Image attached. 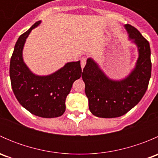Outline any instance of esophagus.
Returning <instances> with one entry per match:
<instances>
[{"mask_svg":"<svg viewBox=\"0 0 158 158\" xmlns=\"http://www.w3.org/2000/svg\"><path fill=\"white\" fill-rule=\"evenodd\" d=\"M85 63H86V59L84 58V57L81 59V67H82V69L85 67Z\"/></svg>","mask_w":158,"mask_h":158,"instance_id":"esophagus-1","label":"esophagus"}]
</instances>
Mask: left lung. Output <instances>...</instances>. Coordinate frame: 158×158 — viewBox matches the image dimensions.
Listing matches in <instances>:
<instances>
[{
	"instance_id": "8db88e82",
	"label": "left lung",
	"mask_w": 158,
	"mask_h": 158,
	"mask_svg": "<svg viewBox=\"0 0 158 158\" xmlns=\"http://www.w3.org/2000/svg\"><path fill=\"white\" fill-rule=\"evenodd\" d=\"M124 27L138 51L136 64L128 76L120 80L110 79L92 58L87 59L82 72L89 110L96 117L124 115L141 101L147 91L151 75L150 44L136 28L130 24Z\"/></svg>"
}]
</instances>
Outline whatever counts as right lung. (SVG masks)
Wrapping results in <instances>:
<instances>
[{
  "label": "right lung",
  "mask_w": 158,
  "mask_h": 158,
  "mask_svg": "<svg viewBox=\"0 0 158 158\" xmlns=\"http://www.w3.org/2000/svg\"><path fill=\"white\" fill-rule=\"evenodd\" d=\"M36 22L17 40L10 63V78L17 101L31 114L42 118H56L66 111V96L73 84L82 76L80 61L70 62L55 73L38 76L30 71L23 59V49Z\"/></svg>",
  "instance_id": "obj_1"
}]
</instances>
